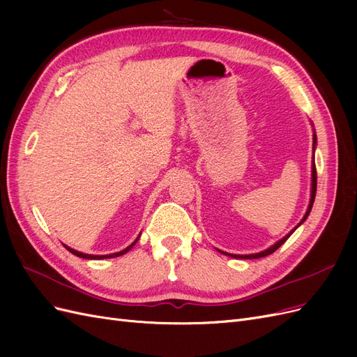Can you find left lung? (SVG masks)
Here are the masks:
<instances>
[{"mask_svg":"<svg viewBox=\"0 0 357 357\" xmlns=\"http://www.w3.org/2000/svg\"><path fill=\"white\" fill-rule=\"evenodd\" d=\"M311 125H312V122H311ZM316 146H317V135H316L314 128H312V162H311V190H310V202H308V208H307V211H305V214H304V218L301 219V222L295 226V228L291 229L289 234H286L282 240H278V241H277V243H274L271 247H268V248H265V250L259 252V253H252V255H232V253H226V252H223V250H219V248H215V250H218V252H219V253H222V255L231 256V257H235V259H259V257H265V256H268V255L274 253L280 245H283V244L286 243V240L289 238V236H290L291 234H294V232L299 228V226L307 220L308 214L311 213L312 204H314L316 189H317V172H316V164H314V152H316Z\"/></svg>","mask_w":357,"mask_h":357,"instance_id":"8db88e82","label":"left lung"}]
</instances>
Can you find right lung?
<instances>
[{
	"mask_svg": "<svg viewBox=\"0 0 357 357\" xmlns=\"http://www.w3.org/2000/svg\"><path fill=\"white\" fill-rule=\"evenodd\" d=\"M139 235H142V234H139ZM139 235L137 236V240H135L132 244H129L126 248H123V250L117 252V253H112V255H88V253H82V252L74 250V248H71V247H68V245H66V244H63V247H66L70 253H73V255H75V256H79V257H83V259H95V261H101V259H110V257H117V256H122V255L128 253V252L131 250V248L135 245V243L138 241Z\"/></svg>",
	"mask_w": 357,
	"mask_h": 357,
	"instance_id": "add662e5",
	"label": "right lung"
}]
</instances>
